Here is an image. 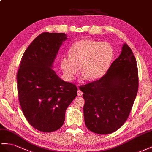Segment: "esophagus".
Returning a JSON list of instances; mask_svg holds the SVG:
<instances>
[{"label":"esophagus","instance_id":"34e87169","mask_svg":"<svg viewBox=\"0 0 152 152\" xmlns=\"http://www.w3.org/2000/svg\"><path fill=\"white\" fill-rule=\"evenodd\" d=\"M77 88H78V87H77ZM82 95H83V92H81L80 89H78V90H77V96H81Z\"/></svg>","mask_w":152,"mask_h":152}]
</instances>
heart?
<instances>
[{
  "mask_svg": "<svg viewBox=\"0 0 152 152\" xmlns=\"http://www.w3.org/2000/svg\"><path fill=\"white\" fill-rule=\"evenodd\" d=\"M113 56V49L108 43L83 39L71 47L69 57L62 58L60 66L69 80L73 79L80 68L84 77L94 81L107 72Z\"/></svg>",
  "mask_w": 152,
  "mask_h": 152,
  "instance_id": "b5f03b06",
  "label": "heart"
}]
</instances>
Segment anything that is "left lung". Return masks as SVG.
Masks as SVG:
<instances>
[{
	"label": "left lung",
	"instance_id": "left-lung-1",
	"mask_svg": "<svg viewBox=\"0 0 152 152\" xmlns=\"http://www.w3.org/2000/svg\"><path fill=\"white\" fill-rule=\"evenodd\" d=\"M137 62L124 44L119 57L100 79L81 86L85 125L98 134H109L126 121L138 91Z\"/></svg>",
	"mask_w": 152,
	"mask_h": 152
}]
</instances>
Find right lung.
I'll return each instance as SVG.
<instances>
[{"label": "right lung", "mask_w": 152, "mask_h": 152, "mask_svg": "<svg viewBox=\"0 0 152 152\" xmlns=\"http://www.w3.org/2000/svg\"><path fill=\"white\" fill-rule=\"evenodd\" d=\"M65 33L45 32L23 54L17 72L19 102L25 118L35 129L52 132L65 121L66 109L77 96L75 84L58 77L52 69Z\"/></svg>", "instance_id": "right-lung-1"}]
</instances>
